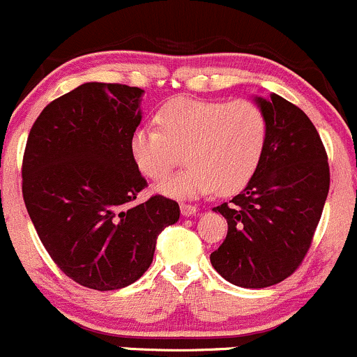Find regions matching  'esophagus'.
<instances>
[{"mask_svg": "<svg viewBox=\"0 0 357 357\" xmlns=\"http://www.w3.org/2000/svg\"><path fill=\"white\" fill-rule=\"evenodd\" d=\"M179 208H181L183 217H193V215L197 213V206L186 205V203H181V205H179Z\"/></svg>", "mask_w": 357, "mask_h": 357, "instance_id": "1", "label": "esophagus"}]
</instances>
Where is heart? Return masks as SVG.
Returning a JSON list of instances; mask_svg holds the SVG:
<instances>
[{"instance_id":"heart-1","label":"heart","mask_w":357,"mask_h":357,"mask_svg":"<svg viewBox=\"0 0 357 357\" xmlns=\"http://www.w3.org/2000/svg\"><path fill=\"white\" fill-rule=\"evenodd\" d=\"M155 121L158 127L135 128L128 149L137 169L152 181L166 178L183 152L188 166L158 186L167 197L236 193L256 174L268 144V116L250 100L178 96L159 108Z\"/></svg>"}]
</instances>
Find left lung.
<instances>
[{
    "instance_id": "left-lung-1",
    "label": "left lung",
    "mask_w": 357,
    "mask_h": 357,
    "mask_svg": "<svg viewBox=\"0 0 357 357\" xmlns=\"http://www.w3.org/2000/svg\"><path fill=\"white\" fill-rule=\"evenodd\" d=\"M268 116V144L256 174L230 202L225 241L211 266L232 284L266 288L291 276L307 256L331 186L327 152L298 107L271 95L256 98Z\"/></svg>"
}]
</instances>
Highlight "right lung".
I'll return each instance as SVG.
<instances>
[{
	"instance_id": "1",
	"label": "right lung",
	"mask_w": 357,
	"mask_h": 357,
	"mask_svg": "<svg viewBox=\"0 0 357 357\" xmlns=\"http://www.w3.org/2000/svg\"><path fill=\"white\" fill-rule=\"evenodd\" d=\"M142 89L86 83L42 109L26 139L22 193L52 261L77 284L112 291L151 266L155 241L179 205L154 195L130 158Z\"/></svg>"
}]
</instances>
